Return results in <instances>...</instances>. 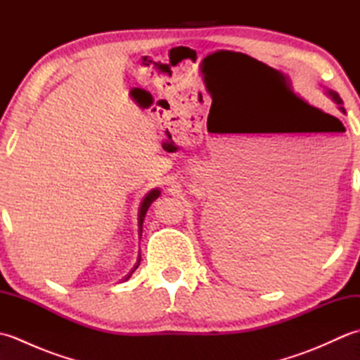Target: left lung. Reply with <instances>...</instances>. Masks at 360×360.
Instances as JSON below:
<instances>
[{
  "label": "left lung",
  "instance_id": "1",
  "mask_svg": "<svg viewBox=\"0 0 360 360\" xmlns=\"http://www.w3.org/2000/svg\"><path fill=\"white\" fill-rule=\"evenodd\" d=\"M325 94L331 98V101L338 105V108H339V111L340 112H343V114H347V111H345V108H343V102H342V98H340V96L335 93V91H333V89H326L325 91Z\"/></svg>",
  "mask_w": 360,
  "mask_h": 360
}]
</instances>
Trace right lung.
<instances>
[{"mask_svg": "<svg viewBox=\"0 0 360 360\" xmlns=\"http://www.w3.org/2000/svg\"><path fill=\"white\" fill-rule=\"evenodd\" d=\"M159 196H160V188H153V190H150V192H148L147 195L143 196V200L141 201L139 213H137V226H139V238L142 236V224H143L145 213H147V210H148V207L151 205V202L155 201V200H158ZM139 263H141V254H139V257H137V262H136V264L133 266V269L129 271V274H128L127 277L124 278V281H127L129 277H131L133 272L137 269V267H139Z\"/></svg>", "mask_w": 360, "mask_h": 360, "instance_id": "1", "label": "right lung"}]
</instances>
